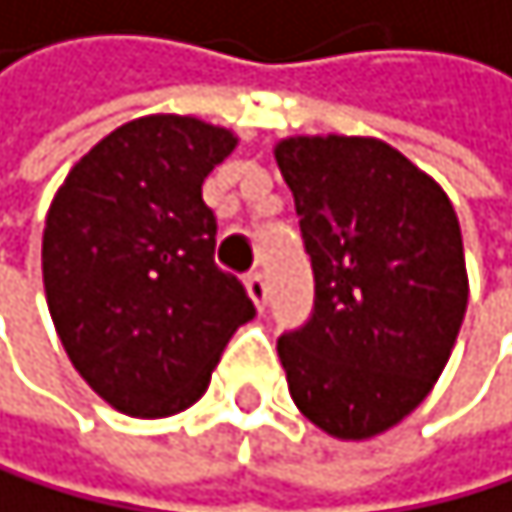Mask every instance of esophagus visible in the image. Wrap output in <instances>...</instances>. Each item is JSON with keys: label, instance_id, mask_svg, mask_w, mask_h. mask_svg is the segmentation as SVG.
Listing matches in <instances>:
<instances>
[{"label": "esophagus", "instance_id": "34e87169", "mask_svg": "<svg viewBox=\"0 0 512 512\" xmlns=\"http://www.w3.org/2000/svg\"><path fill=\"white\" fill-rule=\"evenodd\" d=\"M247 294L256 303V309L262 312L265 309V300H269V287H265V278L262 275H250L247 278Z\"/></svg>", "mask_w": 512, "mask_h": 512}]
</instances>
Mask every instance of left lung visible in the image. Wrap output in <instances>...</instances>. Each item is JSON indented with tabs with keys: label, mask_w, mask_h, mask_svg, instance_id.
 <instances>
[{
	"label": "left lung",
	"mask_w": 512,
	"mask_h": 512,
	"mask_svg": "<svg viewBox=\"0 0 512 512\" xmlns=\"http://www.w3.org/2000/svg\"><path fill=\"white\" fill-rule=\"evenodd\" d=\"M316 275L312 319L278 341L297 410L338 441L403 422L441 378L469 303L454 203L378 137L275 143Z\"/></svg>",
	"instance_id": "left-lung-1"
}]
</instances>
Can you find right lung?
Returning a JSON list of instances; mask_svg holds the SVG:
<instances>
[{
  "mask_svg": "<svg viewBox=\"0 0 512 512\" xmlns=\"http://www.w3.org/2000/svg\"><path fill=\"white\" fill-rule=\"evenodd\" d=\"M196 115H143L102 137L55 190L43 287L71 366L124 416L184 413L256 309L215 265L206 174L237 146Z\"/></svg>",
  "mask_w": 512,
  "mask_h": 512,
  "instance_id": "1",
  "label": "right lung"
}]
</instances>
